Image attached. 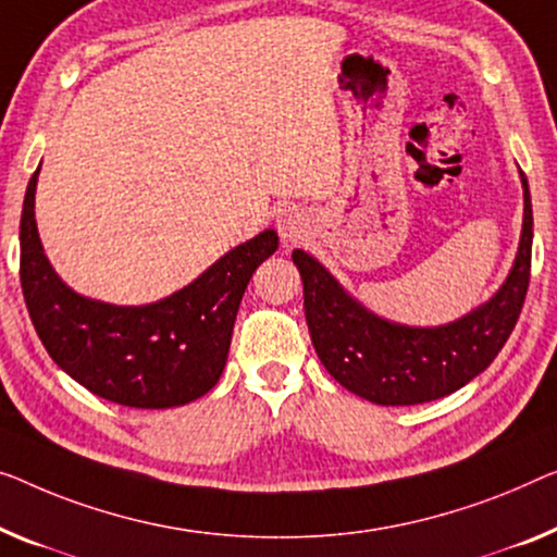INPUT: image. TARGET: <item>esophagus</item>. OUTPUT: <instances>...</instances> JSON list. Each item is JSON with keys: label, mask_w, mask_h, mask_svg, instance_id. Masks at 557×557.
I'll return each mask as SVG.
<instances>
[{"label": "esophagus", "mask_w": 557, "mask_h": 557, "mask_svg": "<svg viewBox=\"0 0 557 557\" xmlns=\"http://www.w3.org/2000/svg\"><path fill=\"white\" fill-rule=\"evenodd\" d=\"M277 230H280V235H282V239H285V243H297V239L302 237V222H300V218H297V214H285V218H280V222H277Z\"/></svg>", "instance_id": "obj_1"}]
</instances>
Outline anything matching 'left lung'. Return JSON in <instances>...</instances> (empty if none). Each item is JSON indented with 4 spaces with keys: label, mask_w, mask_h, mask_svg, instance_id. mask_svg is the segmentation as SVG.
<instances>
[{
    "label": "left lung",
    "mask_w": 557,
    "mask_h": 557,
    "mask_svg": "<svg viewBox=\"0 0 557 557\" xmlns=\"http://www.w3.org/2000/svg\"><path fill=\"white\" fill-rule=\"evenodd\" d=\"M520 182L525 210L508 280L485 305L447 325L408 327L377 318L347 295L312 255L293 252L314 352L339 385L375 405H418L468 385L497 358L530 285L533 205L525 172H520Z\"/></svg>",
    "instance_id": "8db88e82"
}]
</instances>
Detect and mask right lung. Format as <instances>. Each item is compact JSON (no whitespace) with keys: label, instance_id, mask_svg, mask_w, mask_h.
Here are the masks:
<instances>
[{"label":"right lung","instance_id":"1","mask_svg":"<svg viewBox=\"0 0 557 557\" xmlns=\"http://www.w3.org/2000/svg\"><path fill=\"white\" fill-rule=\"evenodd\" d=\"M37 174L22 207L20 280L49 358L89 393L127 408H177L210 393L225 370L247 282L277 250V232L264 230L237 245L160 302L107 305L66 287L41 250Z\"/></svg>","mask_w":557,"mask_h":557}]
</instances>
